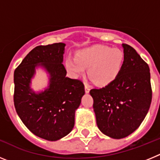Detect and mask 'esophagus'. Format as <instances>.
Instances as JSON below:
<instances>
[{"label": "esophagus", "mask_w": 160, "mask_h": 160, "mask_svg": "<svg viewBox=\"0 0 160 160\" xmlns=\"http://www.w3.org/2000/svg\"><path fill=\"white\" fill-rule=\"evenodd\" d=\"M90 87H89V85H87V83L85 84V91H86V93H89L90 92Z\"/></svg>", "instance_id": "34e87169"}]
</instances>
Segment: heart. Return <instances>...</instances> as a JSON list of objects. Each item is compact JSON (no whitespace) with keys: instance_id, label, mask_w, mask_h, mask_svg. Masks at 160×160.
I'll return each mask as SVG.
<instances>
[{"instance_id":"obj_1","label":"heart","mask_w":160,"mask_h":160,"mask_svg":"<svg viewBox=\"0 0 160 160\" xmlns=\"http://www.w3.org/2000/svg\"><path fill=\"white\" fill-rule=\"evenodd\" d=\"M124 62L123 52L117 48L94 46L68 58L66 69L73 77H81L88 69L89 77L98 86H107L116 79Z\"/></svg>"}]
</instances>
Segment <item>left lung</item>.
Returning <instances> with one entry per match:
<instances>
[{
    "mask_svg": "<svg viewBox=\"0 0 160 160\" xmlns=\"http://www.w3.org/2000/svg\"><path fill=\"white\" fill-rule=\"evenodd\" d=\"M122 47L124 62L116 79L90 91L98 128L117 139L128 136L140 126L152 98L149 66L134 48L128 44Z\"/></svg>",
    "mask_w": 160,
    "mask_h": 160,
    "instance_id": "1",
    "label": "left lung"
}]
</instances>
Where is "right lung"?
<instances>
[{"label": "right lung", "mask_w": 160, "mask_h": 160, "mask_svg": "<svg viewBox=\"0 0 160 160\" xmlns=\"http://www.w3.org/2000/svg\"><path fill=\"white\" fill-rule=\"evenodd\" d=\"M66 44L59 42L32 49L14 71V107L25 127L37 136L56 141L74 126L75 111L85 94L81 80L66 77L63 66ZM49 73L47 89L35 93L30 88L37 66Z\"/></svg>", "instance_id": "add662e5"}]
</instances>
